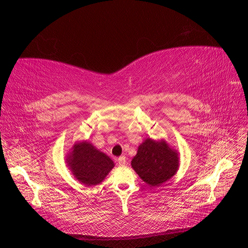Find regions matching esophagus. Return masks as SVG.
I'll return each instance as SVG.
<instances>
[{
  "label": "esophagus",
  "instance_id": "34e87169",
  "mask_svg": "<svg viewBox=\"0 0 248 248\" xmlns=\"http://www.w3.org/2000/svg\"><path fill=\"white\" fill-rule=\"evenodd\" d=\"M118 163H119V166H124V164L126 163V157L120 156L118 158Z\"/></svg>",
  "mask_w": 248,
  "mask_h": 248
}]
</instances>
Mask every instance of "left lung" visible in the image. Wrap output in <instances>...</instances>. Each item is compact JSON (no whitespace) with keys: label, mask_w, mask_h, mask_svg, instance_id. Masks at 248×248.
<instances>
[{"label":"left lung","mask_w":248,"mask_h":248,"mask_svg":"<svg viewBox=\"0 0 248 248\" xmlns=\"http://www.w3.org/2000/svg\"><path fill=\"white\" fill-rule=\"evenodd\" d=\"M180 166L179 152L166 140L146 139L138 148L131 167L150 186H159L176 175Z\"/></svg>","instance_id":"obj_1"}]
</instances>
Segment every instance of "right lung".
I'll return each mask as SVG.
<instances>
[{
  "label": "right lung",
  "instance_id": "right-lung-1",
  "mask_svg": "<svg viewBox=\"0 0 248 248\" xmlns=\"http://www.w3.org/2000/svg\"><path fill=\"white\" fill-rule=\"evenodd\" d=\"M67 167L78 181L86 186L100 184L115 163L88 140H78L66 155Z\"/></svg>",
  "mask_w": 248,
  "mask_h": 248
}]
</instances>
